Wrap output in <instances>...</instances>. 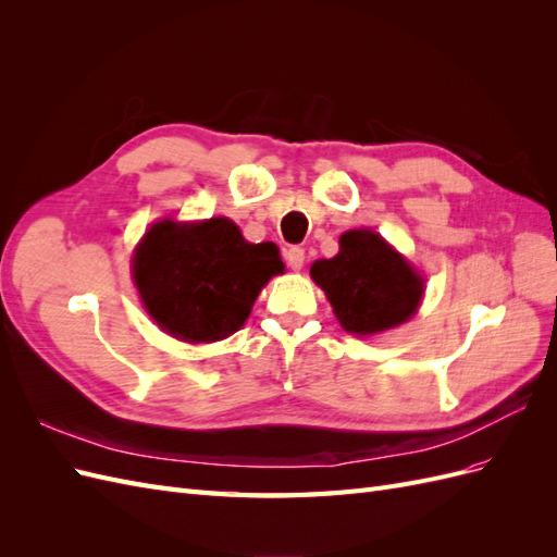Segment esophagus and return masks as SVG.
<instances>
[{"mask_svg":"<svg viewBox=\"0 0 557 557\" xmlns=\"http://www.w3.org/2000/svg\"><path fill=\"white\" fill-rule=\"evenodd\" d=\"M285 262H288L293 272H299V269L305 267V248L293 246V248L285 250Z\"/></svg>","mask_w":557,"mask_h":557,"instance_id":"obj_1","label":"esophagus"}]
</instances>
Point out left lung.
I'll use <instances>...</instances> for the list:
<instances>
[{"instance_id":"1","label":"left lung","mask_w":557,"mask_h":557,"mask_svg":"<svg viewBox=\"0 0 557 557\" xmlns=\"http://www.w3.org/2000/svg\"><path fill=\"white\" fill-rule=\"evenodd\" d=\"M311 278L325 290L342 327L358 336L407 323L425 293L423 276L372 230L344 232L339 252L315 260Z\"/></svg>"}]
</instances>
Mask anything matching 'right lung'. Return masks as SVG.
<instances>
[{
    "label": "right lung",
    "mask_w": 557,
    "mask_h": 557,
    "mask_svg": "<svg viewBox=\"0 0 557 557\" xmlns=\"http://www.w3.org/2000/svg\"><path fill=\"white\" fill-rule=\"evenodd\" d=\"M283 269L276 244H248L227 218H166L144 234L132 258L146 311L188 344L221 342L237 332L262 285Z\"/></svg>",
    "instance_id": "1"
}]
</instances>
